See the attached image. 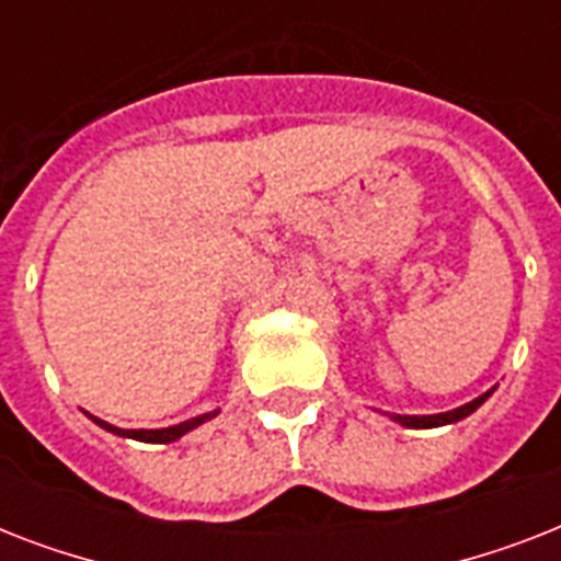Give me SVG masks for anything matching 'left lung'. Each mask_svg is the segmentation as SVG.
<instances>
[{
  "mask_svg": "<svg viewBox=\"0 0 561 561\" xmlns=\"http://www.w3.org/2000/svg\"><path fill=\"white\" fill-rule=\"evenodd\" d=\"M492 396V390L483 392V396H478L474 401H469V404H462V408H454L448 410V413H434V416H401V413H392V419L399 422V425L404 427H439V425H451V422H460V419L471 416L474 410L483 404V401Z\"/></svg>",
  "mask_w": 561,
  "mask_h": 561,
  "instance_id": "1",
  "label": "left lung"
}]
</instances>
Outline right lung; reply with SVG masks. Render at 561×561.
<instances>
[{
    "label": "right lung",
    "mask_w": 561,
    "mask_h": 561,
    "mask_svg": "<svg viewBox=\"0 0 561 561\" xmlns=\"http://www.w3.org/2000/svg\"><path fill=\"white\" fill-rule=\"evenodd\" d=\"M211 416H218V410H211V413H203V416L188 419V422H180V425L157 427V431H125V427L110 425V422H104V419H99V416H90V419L95 422V425L104 427V431H110V434L127 436V439H139V443H174V439H180L183 434L194 431V427L203 425V422H206V419H211Z\"/></svg>",
    "instance_id": "add662e5"
}]
</instances>
